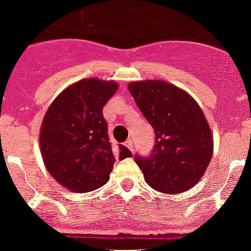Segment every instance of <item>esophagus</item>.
Instances as JSON below:
<instances>
[{"mask_svg": "<svg viewBox=\"0 0 251 251\" xmlns=\"http://www.w3.org/2000/svg\"><path fill=\"white\" fill-rule=\"evenodd\" d=\"M125 146L126 148H127V149L129 150H131V151H133V141L131 140H127L125 142Z\"/></svg>", "mask_w": 251, "mask_h": 251, "instance_id": "esophagus-1", "label": "esophagus"}]
</instances>
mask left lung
Here are the masks:
<instances>
[{
    "instance_id": "1",
    "label": "left lung",
    "mask_w": 251,
    "mask_h": 251,
    "mask_svg": "<svg viewBox=\"0 0 251 251\" xmlns=\"http://www.w3.org/2000/svg\"><path fill=\"white\" fill-rule=\"evenodd\" d=\"M127 88L155 133L150 155H135L146 182L169 194L192 189L213 157V135L200 105L165 81H135Z\"/></svg>"
}]
</instances>
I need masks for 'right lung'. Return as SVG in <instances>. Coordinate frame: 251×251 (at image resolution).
<instances>
[{"label":"right lung","mask_w":251,"mask_h":251,"mask_svg":"<svg viewBox=\"0 0 251 251\" xmlns=\"http://www.w3.org/2000/svg\"><path fill=\"white\" fill-rule=\"evenodd\" d=\"M117 89L114 81L81 79L59 93L42 120V159L51 177L72 192L88 193L103 186L116 158L131 157L124 145L111 148L102 116Z\"/></svg>","instance_id":"obj_1"}]
</instances>
